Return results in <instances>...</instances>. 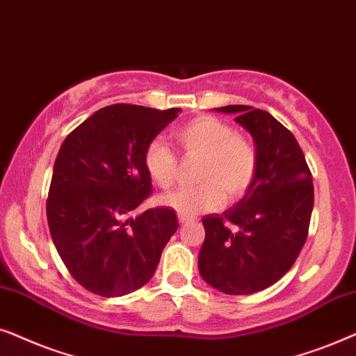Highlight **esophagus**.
Listing matches in <instances>:
<instances>
[{"label":"esophagus","mask_w":356,"mask_h":356,"mask_svg":"<svg viewBox=\"0 0 356 356\" xmlns=\"http://www.w3.org/2000/svg\"><path fill=\"white\" fill-rule=\"evenodd\" d=\"M192 218L191 216H184V215H179V222L181 225H186V222H191Z\"/></svg>","instance_id":"1"}]
</instances>
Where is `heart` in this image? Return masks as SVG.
I'll use <instances>...</instances> for the list:
<instances>
[{
    "mask_svg": "<svg viewBox=\"0 0 356 356\" xmlns=\"http://www.w3.org/2000/svg\"><path fill=\"white\" fill-rule=\"evenodd\" d=\"M174 138L186 154L202 158L197 187L179 188L161 198L163 205L172 208L184 216L215 210L222 198L236 200L250 187L257 154L254 146L234 130L215 117H198L175 130ZM145 168L159 187L169 188L177 174V158L169 146L154 140L145 151Z\"/></svg>",
    "mask_w": 356,
    "mask_h": 356,
    "instance_id": "obj_1",
    "label": "heart"
}]
</instances>
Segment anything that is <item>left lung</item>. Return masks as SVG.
Returning <instances> with one entry per match:
<instances>
[{"label": "left lung", "instance_id": "left-lung-1", "mask_svg": "<svg viewBox=\"0 0 356 356\" xmlns=\"http://www.w3.org/2000/svg\"><path fill=\"white\" fill-rule=\"evenodd\" d=\"M252 136L257 170L238 203L202 218L205 227L198 270L226 295L272 286L293 267L306 243L314 187L293 134L268 112L250 106L216 107Z\"/></svg>", "mask_w": 356, "mask_h": 356}]
</instances>
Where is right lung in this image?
Here are the masks:
<instances>
[{
    "instance_id": "right-lung-1",
    "label": "right lung",
    "mask_w": 356,
    "mask_h": 356,
    "mask_svg": "<svg viewBox=\"0 0 356 356\" xmlns=\"http://www.w3.org/2000/svg\"><path fill=\"white\" fill-rule=\"evenodd\" d=\"M179 112L115 104L94 112L61 145L47 220L66 268L94 295L125 296L145 286L177 231L170 208L131 213L151 193L145 151Z\"/></svg>"
}]
</instances>
